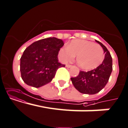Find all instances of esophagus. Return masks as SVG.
Here are the masks:
<instances>
[{
	"label": "esophagus",
	"instance_id": "1",
	"mask_svg": "<svg viewBox=\"0 0 128 128\" xmlns=\"http://www.w3.org/2000/svg\"><path fill=\"white\" fill-rule=\"evenodd\" d=\"M72 65H66V67H67V68H71L72 67Z\"/></svg>",
	"mask_w": 128,
	"mask_h": 128
}]
</instances>
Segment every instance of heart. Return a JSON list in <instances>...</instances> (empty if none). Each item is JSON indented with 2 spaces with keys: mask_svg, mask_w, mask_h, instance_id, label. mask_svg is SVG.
Returning a JSON list of instances; mask_svg holds the SVG:
<instances>
[{
  "mask_svg": "<svg viewBox=\"0 0 128 128\" xmlns=\"http://www.w3.org/2000/svg\"><path fill=\"white\" fill-rule=\"evenodd\" d=\"M63 63L72 62L76 56V63L84 70L97 67L104 60V50L100 45L87 40H75L68 46H63L58 52Z\"/></svg>",
  "mask_w": 128,
  "mask_h": 128,
  "instance_id": "b5f03b06",
  "label": "heart"
}]
</instances>
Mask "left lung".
<instances>
[{
  "instance_id": "obj_1",
  "label": "left lung",
  "mask_w": 128,
  "mask_h": 128,
  "mask_svg": "<svg viewBox=\"0 0 128 128\" xmlns=\"http://www.w3.org/2000/svg\"><path fill=\"white\" fill-rule=\"evenodd\" d=\"M104 50V59L96 68L87 72L80 71L76 77L71 78L72 82L78 92L86 94H96L101 90L109 81L112 70V60L106 47L96 40Z\"/></svg>"
}]
</instances>
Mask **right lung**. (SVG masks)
<instances>
[{
  "label": "right lung",
  "instance_id": "add662e5",
  "mask_svg": "<svg viewBox=\"0 0 128 128\" xmlns=\"http://www.w3.org/2000/svg\"><path fill=\"white\" fill-rule=\"evenodd\" d=\"M63 45L62 40L53 37L39 40L29 46L20 59L23 81L36 88L50 83L56 70L65 66L58 60V52Z\"/></svg>",
  "mask_w": 128,
  "mask_h": 128
}]
</instances>
